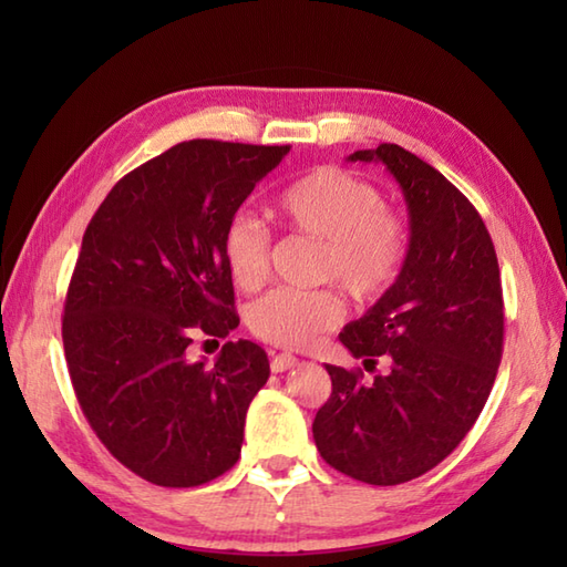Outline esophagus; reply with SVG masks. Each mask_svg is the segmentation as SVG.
I'll return each instance as SVG.
<instances>
[{"label": "esophagus", "mask_w": 567, "mask_h": 567, "mask_svg": "<svg viewBox=\"0 0 567 567\" xmlns=\"http://www.w3.org/2000/svg\"><path fill=\"white\" fill-rule=\"evenodd\" d=\"M295 365H297V358H295V355H290V353H280V355H275V358H272V363H270L272 372H285V370H290V368H295Z\"/></svg>", "instance_id": "34e87169"}]
</instances>
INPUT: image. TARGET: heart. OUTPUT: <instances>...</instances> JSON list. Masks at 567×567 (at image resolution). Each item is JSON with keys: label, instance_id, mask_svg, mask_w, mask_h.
Here are the masks:
<instances>
[{"label": "heart", "instance_id": "obj_1", "mask_svg": "<svg viewBox=\"0 0 567 567\" xmlns=\"http://www.w3.org/2000/svg\"><path fill=\"white\" fill-rule=\"evenodd\" d=\"M292 231L321 240L317 280L339 282L358 302H375L400 277L409 231L400 214L384 209L380 192L341 167H319L280 192L275 202ZM224 260L240 290H258L270 268V231L246 212L224 231ZM343 317V299L333 287L272 290L248 309V327L258 339L305 348L331 331Z\"/></svg>", "mask_w": 567, "mask_h": 567}]
</instances>
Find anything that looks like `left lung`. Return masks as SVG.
Returning <instances> with one entry per match:
<instances>
[{
	"label": "left lung",
	"mask_w": 567,
	"mask_h": 567,
	"mask_svg": "<svg viewBox=\"0 0 567 567\" xmlns=\"http://www.w3.org/2000/svg\"><path fill=\"white\" fill-rule=\"evenodd\" d=\"M348 161L382 163L409 209L396 282L341 343L384 375L327 365L331 396L311 431L323 461L368 485H402L436 467L473 429L497 378L504 302L483 216L436 167L394 143Z\"/></svg>",
	"instance_id": "1"
}]
</instances>
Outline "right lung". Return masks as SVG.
<instances>
[{
  "label": "right lung",
  "mask_w": 567,
  "mask_h": 567,
  "mask_svg": "<svg viewBox=\"0 0 567 567\" xmlns=\"http://www.w3.org/2000/svg\"><path fill=\"white\" fill-rule=\"evenodd\" d=\"M290 146L185 141L124 175L94 212L70 277L63 346L82 414L118 463L161 487L234 467L270 378L258 343L189 360L238 327L224 231Z\"/></svg>",
  "instance_id": "1"
}]
</instances>
